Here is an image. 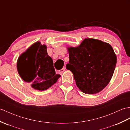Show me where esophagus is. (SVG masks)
<instances>
[{
    "label": "esophagus",
    "instance_id": "1",
    "mask_svg": "<svg viewBox=\"0 0 130 130\" xmlns=\"http://www.w3.org/2000/svg\"><path fill=\"white\" fill-rule=\"evenodd\" d=\"M65 70V67H64L62 69H61V70H59V72H60V73H62V72Z\"/></svg>",
    "mask_w": 130,
    "mask_h": 130
}]
</instances>
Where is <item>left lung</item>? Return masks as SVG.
<instances>
[{
    "mask_svg": "<svg viewBox=\"0 0 130 130\" xmlns=\"http://www.w3.org/2000/svg\"><path fill=\"white\" fill-rule=\"evenodd\" d=\"M69 63L66 66L74 75L81 91L95 94L102 91L112 78L117 58L112 47L98 39L86 38L76 47H68Z\"/></svg>",
    "mask_w": 130,
    "mask_h": 130,
    "instance_id": "1",
    "label": "left lung"
}]
</instances>
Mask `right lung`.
<instances>
[{
    "label": "right lung",
    "mask_w": 130,
    "mask_h": 130,
    "mask_svg": "<svg viewBox=\"0 0 130 130\" xmlns=\"http://www.w3.org/2000/svg\"><path fill=\"white\" fill-rule=\"evenodd\" d=\"M17 70L21 78L31 84V87L39 91L49 89L61 76L55 73L53 61L48 55L47 47L37 41L19 56Z\"/></svg>",
    "instance_id": "add662e5"
}]
</instances>
